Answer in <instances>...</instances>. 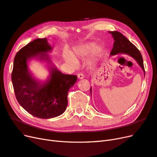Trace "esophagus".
I'll return each instance as SVG.
<instances>
[{"instance_id":"34e87169","label":"esophagus","mask_w":157,"mask_h":157,"mask_svg":"<svg viewBox=\"0 0 157 157\" xmlns=\"http://www.w3.org/2000/svg\"><path fill=\"white\" fill-rule=\"evenodd\" d=\"M78 78L79 79H82L84 78V75L82 73H78Z\"/></svg>"}]
</instances>
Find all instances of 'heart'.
Returning a JSON list of instances; mask_svg holds the SVG:
<instances>
[{
  "label": "heart",
  "instance_id": "1",
  "mask_svg": "<svg viewBox=\"0 0 157 157\" xmlns=\"http://www.w3.org/2000/svg\"><path fill=\"white\" fill-rule=\"evenodd\" d=\"M100 52V47L96 46L95 42H90L76 47L71 53L66 52L65 58L68 63L76 67L78 65V60L86 59L91 55L96 56Z\"/></svg>",
  "mask_w": 157,
  "mask_h": 157
}]
</instances>
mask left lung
Segmentation results:
<instances>
[{"mask_svg":"<svg viewBox=\"0 0 157 157\" xmlns=\"http://www.w3.org/2000/svg\"><path fill=\"white\" fill-rule=\"evenodd\" d=\"M113 36L115 42L113 43V49L110 53V56L116 54H126L134 58L140 67L143 69L145 77V69L144 66V61L140 50L133 44L128 39L118 31H109ZM90 94L92 96V88H90Z\"/></svg>","mask_w":157,"mask_h":157,"instance_id":"obj_1","label":"left lung"}]
</instances>
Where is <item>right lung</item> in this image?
I'll use <instances>...</instances> for the list:
<instances>
[{
	"instance_id": "add662e5",
	"label": "right lung",
	"mask_w": 157,
	"mask_h": 157,
	"mask_svg": "<svg viewBox=\"0 0 157 157\" xmlns=\"http://www.w3.org/2000/svg\"><path fill=\"white\" fill-rule=\"evenodd\" d=\"M52 50L46 38L37 39L23 47L13 60L12 81L17 100L25 111L40 118H54L65 112L68 92L77 80V75L63 74L52 65L47 54ZM32 59L49 63L50 75L46 82L33 77L28 67Z\"/></svg>"
}]
</instances>
